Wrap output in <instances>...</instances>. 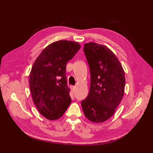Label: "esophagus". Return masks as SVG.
Masks as SVG:
<instances>
[{
    "mask_svg": "<svg viewBox=\"0 0 153 153\" xmlns=\"http://www.w3.org/2000/svg\"><path fill=\"white\" fill-rule=\"evenodd\" d=\"M71 90H72V91H74L75 89H76V87L71 85Z\"/></svg>",
    "mask_w": 153,
    "mask_h": 153,
    "instance_id": "1",
    "label": "esophagus"
}]
</instances>
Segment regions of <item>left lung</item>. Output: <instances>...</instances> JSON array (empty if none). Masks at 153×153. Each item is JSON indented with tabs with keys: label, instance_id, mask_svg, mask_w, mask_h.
Segmentation results:
<instances>
[{
	"label": "left lung",
	"instance_id": "1",
	"mask_svg": "<svg viewBox=\"0 0 153 153\" xmlns=\"http://www.w3.org/2000/svg\"><path fill=\"white\" fill-rule=\"evenodd\" d=\"M84 53L89 64L91 85L82 101L84 114L91 122L102 123L115 112L123 98L125 74L120 61L109 48L98 43H85Z\"/></svg>",
	"mask_w": 153,
	"mask_h": 153
}]
</instances>
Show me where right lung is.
<instances>
[{
    "label": "right lung",
    "mask_w": 153,
    "mask_h": 153,
    "mask_svg": "<svg viewBox=\"0 0 153 153\" xmlns=\"http://www.w3.org/2000/svg\"><path fill=\"white\" fill-rule=\"evenodd\" d=\"M81 46L74 41L61 40L45 48L35 60L30 75V87L33 102L47 119L63 116L71 103L66 69Z\"/></svg>",
    "instance_id": "add662e5"
}]
</instances>
